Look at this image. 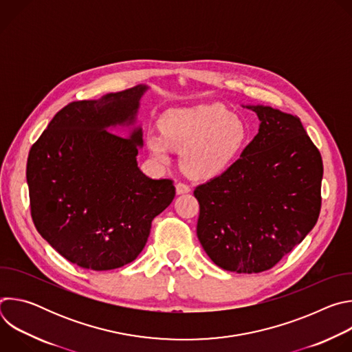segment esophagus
Returning <instances> with one entry per match:
<instances>
[{
	"label": "esophagus",
	"instance_id": "obj_1",
	"mask_svg": "<svg viewBox=\"0 0 352 352\" xmlns=\"http://www.w3.org/2000/svg\"><path fill=\"white\" fill-rule=\"evenodd\" d=\"M175 190H177V195H184V193L190 192V188H189L186 184L178 182V184L175 185Z\"/></svg>",
	"mask_w": 352,
	"mask_h": 352
}]
</instances>
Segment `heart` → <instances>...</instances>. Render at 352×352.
Returning a JSON list of instances; mask_svg holds the SVG:
<instances>
[{"mask_svg": "<svg viewBox=\"0 0 352 352\" xmlns=\"http://www.w3.org/2000/svg\"><path fill=\"white\" fill-rule=\"evenodd\" d=\"M162 133L146 138L152 156L163 166L181 152V166L193 179H212L227 171L246 146V122L220 104L173 109L160 117Z\"/></svg>", "mask_w": 352, "mask_h": 352, "instance_id": "1", "label": "heart"}]
</instances>
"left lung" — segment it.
<instances>
[{
    "mask_svg": "<svg viewBox=\"0 0 352 352\" xmlns=\"http://www.w3.org/2000/svg\"><path fill=\"white\" fill-rule=\"evenodd\" d=\"M256 136L221 175L199 185L196 234L221 269L261 273L308 235L320 213L322 156L298 117L263 104Z\"/></svg>",
    "mask_w": 352,
    "mask_h": 352,
    "instance_id": "1",
    "label": "left lung"
}]
</instances>
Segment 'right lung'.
Wrapping results in <instances>:
<instances>
[{"label":"right lung","instance_id":"add662e5","mask_svg":"<svg viewBox=\"0 0 352 352\" xmlns=\"http://www.w3.org/2000/svg\"><path fill=\"white\" fill-rule=\"evenodd\" d=\"M150 87L74 102L32 146L26 179L38 234L74 265L96 272L131 263L152 221L175 196L171 179L138 167L140 98ZM126 132V138L112 132Z\"/></svg>","mask_w":352,"mask_h":352}]
</instances>
